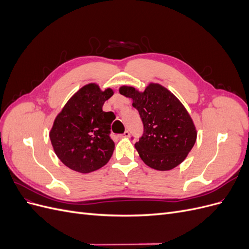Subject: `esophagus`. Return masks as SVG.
Segmentation results:
<instances>
[{
	"instance_id": "obj_1",
	"label": "esophagus",
	"mask_w": 249,
	"mask_h": 249,
	"mask_svg": "<svg viewBox=\"0 0 249 249\" xmlns=\"http://www.w3.org/2000/svg\"><path fill=\"white\" fill-rule=\"evenodd\" d=\"M120 138H129L130 137V132L129 131H125L124 134L119 135Z\"/></svg>"
}]
</instances>
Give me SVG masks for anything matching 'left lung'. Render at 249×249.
Segmentation results:
<instances>
[{
  "label": "left lung",
  "instance_id": "1",
  "mask_svg": "<svg viewBox=\"0 0 249 249\" xmlns=\"http://www.w3.org/2000/svg\"><path fill=\"white\" fill-rule=\"evenodd\" d=\"M139 112L144 133L135 147L150 168L166 171L182 163L195 144L197 131L187 109L178 97L159 83H149L144 91L120 86Z\"/></svg>",
  "mask_w": 249,
  "mask_h": 249
}]
</instances>
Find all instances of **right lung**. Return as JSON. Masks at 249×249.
Wrapping results in <instances>:
<instances>
[{
  "label": "right lung",
  "mask_w": 249,
  "mask_h": 249,
  "mask_svg": "<svg viewBox=\"0 0 249 249\" xmlns=\"http://www.w3.org/2000/svg\"><path fill=\"white\" fill-rule=\"evenodd\" d=\"M114 94L111 88L102 90L96 83L81 87L58 113L50 139L65 166L81 173L102 168L112 157L115 144L109 134L115 119L103 105Z\"/></svg>",
  "instance_id": "1"
}]
</instances>
